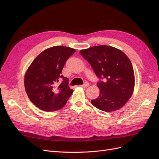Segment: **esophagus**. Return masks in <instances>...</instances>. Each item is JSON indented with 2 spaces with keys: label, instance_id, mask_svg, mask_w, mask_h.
<instances>
[{
  "label": "esophagus",
  "instance_id": "34e87169",
  "mask_svg": "<svg viewBox=\"0 0 159 159\" xmlns=\"http://www.w3.org/2000/svg\"><path fill=\"white\" fill-rule=\"evenodd\" d=\"M89 83H85V84H83V85H81V87H82V88H86L89 87Z\"/></svg>",
  "mask_w": 159,
  "mask_h": 159
}]
</instances>
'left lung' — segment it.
Returning a JSON list of instances; mask_svg holds the SVG:
<instances>
[{
	"mask_svg": "<svg viewBox=\"0 0 159 159\" xmlns=\"http://www.w3.org/2000/svg\"><path fill=\"white\" fill-rule=\"evenodd\" d=\"M80 54L103 80L97 84L99 95L91 100L93 106L106 112L123 107L134 88V70L129 57L121 50L105 45L81 50Z\"/></svg>",
	"mask_w": 159,
	"mask_h": 159,
	"instance_id": "left-lung-1",
	"label": "left lung"
}]
</instances>
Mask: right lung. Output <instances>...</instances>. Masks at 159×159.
<instances>
[{
    "label": "right lung",
    "instance_id": "1",
    "mask_svg": "<svg viewBox=\"0 0 159 159\" xmlns=\"http://www.w3.org/2000/svg\"><path fill=\"white\" fill-rule=\"evenodd\" d=\"M75 50L56 46L38 55L28 67L25 75V88L28 98L36 106L47 112L63 107L73 93L68 86V78L61 74L66 60ZM62 78L58 86L56 84Z\"/></svg>",
    "mask_w": 159,
    "mask_h": 159
}]
</instances>
